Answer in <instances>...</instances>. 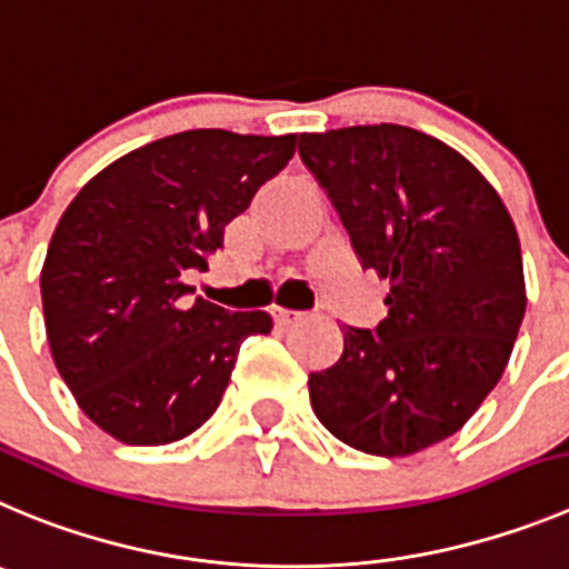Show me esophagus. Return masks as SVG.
<instances>
[{"label": "esophagus", "mask_w": 569, "mask_h": 569, "mask_svg": "<svg viewBox=\"0 0 569 569\" xmlns=\"http://www.w3.org/2000/svg\"><path fill=\"white\" fill-rule=\"evenodd\" d=\"M272 317H274V322H278V326H295L297 320H302V315L300 311H289V309H272Z\"/></svg>", "instance_id": "34e87169"}]
</instances>
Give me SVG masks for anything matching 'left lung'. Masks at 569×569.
<instances>
[{"mask_svg":"<svg viewBox=\"0 0 569 569\" xmlns=\"http://www.w3.org/2000/svg\"><path fill=\"white\" fill-rule=\"evenodd\" d=\"M365 269L390 280L379 326L345 328L309 376L322 427L359 452L416 455L458 432L506 370L525 317L517 227L455 148L407 126L300 134Z\"/></svg>","mask_w":569,"mask_h":569,"instance_id":"1","label":"left lung"}]
</instances>
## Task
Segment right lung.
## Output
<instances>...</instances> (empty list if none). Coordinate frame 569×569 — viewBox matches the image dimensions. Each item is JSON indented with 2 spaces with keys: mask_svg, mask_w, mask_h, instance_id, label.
I'll return each mask as SVG.
<instances>
[{
  "mask_svg": "<svg viewBox=\"0 0 569 569\" xmlns=\"http://www.w3.org/2000/svg\"><path fill=\"white\" fill-rule=\"evenodd\" d=\"M295 134L193 129L126 153L83 184L41 269L52 359L81 410L131 446L188 438L221 405L267 311L190 300V272L295 153Z\"/></svg>",
  "mask_w": 569,
  "mask_h": 569,
  "instance_id": "1",
  "label": "right lung"
}]
</instances>
